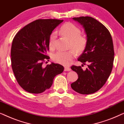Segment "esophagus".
<instances>
[{"instance_id":"esophagus-1","label":"esophagus","mask_w":124,"mask_h":124,"mask_svg":"<svg viewBox=\"0 0 124 124\" xmlns=\"http://www.w3.org/2000/svg\"><path fill=\"white\" fill-rule=\"evenodd\" d=\"M70 70H71L70 68L67 67H65L64 68V71H70Z\"/></svg>"}]
</instances>
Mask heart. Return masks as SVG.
Wrapping results in <instances>:
<instances>
[{
    "instance_id": "heart-1",
    "label": "heart",
    "mask_w": 124,
    "mask_h": 124,
    "mask_svg": "<svg viewBox=\"0 0 124 124\" xmlns=\"http://www.w3.org/2000/svg\"><path fill=\"white\" fill-rule=\"evenodd\" d=\"M60 30L64 36L70 39V47H72L77 53H81L84 51L87 45V39L86 35L81 34L79 28L73 23H67L62 25ZM56 39V33L54 31L49 37L48 45L51 49L55 48ZM75 56L76 53L73 50L67 51H59L54 54L52 59L57 63L68 65Z\"/></svg>"
}]
</instances>
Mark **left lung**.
<instances>
[{
	"label": "left lung",
	"mask_w": 124,
	"mask_h": 124,
	"mask_svg": "<svg viewBox=\"0 0 124 124\" xmlns=\"http://www.w3.org/2000/svg\"><path fill=\"white\" fill-rule=\"evenodd\" d=\"M73 19L82 25L86 34L87 45L78 60L84 65L87 63L88 68L84 70L81 66H72L78 78L71 84V87L79 94H93L106 84L112 70L115 55L112 39L106 27L91 17Z\"/></svg>",
	"instance_id": "1"
}]
</instances>
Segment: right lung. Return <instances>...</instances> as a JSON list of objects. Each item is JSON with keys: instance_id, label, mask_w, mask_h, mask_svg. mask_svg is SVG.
Returning <instances> with one entry per match:
<instances>
[{"instance_id": "right-lung-1", "label": "right lung", "mask_w": 124, "mask_h": 124, "mask_svg": "<svg viewBox=\"0 0 124 124\" xmlns=\"http://www.w3.org/2000/svg\"><path fill=\"white\" fill-rule=\"evenodd\" d=\"M63 20L39 19L22 28L12 44L11 65L18 84L27 92L39 94L50 89L55 77L64 67L52 62L42 64L50 57L48 40L51 34Z\"/></svg>"}]
</instances>
